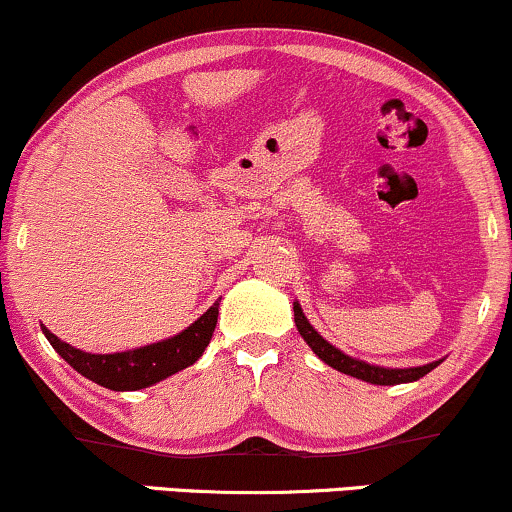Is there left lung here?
<instances>
[{"label": "left lung", "mask_w": 512, "mask_h": 512, "mask_svg": "<svg viewBox=\"0 0 512 512\" xmlns=\"http://www.w3.org/2000/svg\"><path fill=\"white\" fill-rule=\"evenodd\" d=\"M294 323H297V330L302 333L306 345L318 354V359H323L328 366L342 371V374L362 378V381L376 383V386H398V383L419 381V378L426 376L431 369H436V366L441 364V362H431L426 366H414V369H383V366H374V364H366V362H359V359L347 357V354L335 350L330 342H326L316 333L314 326L306 321V316L302 314V306L297 302H294Z\"/></svg>", "instance_id": "obj_1"}]
</instances>
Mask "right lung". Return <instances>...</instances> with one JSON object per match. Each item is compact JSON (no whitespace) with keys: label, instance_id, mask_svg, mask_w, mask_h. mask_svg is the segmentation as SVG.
<instances>
[{"label":"right lung","instance_id":"add662e5","mask_svg":"<svg viewBox=\"0 0 512 512\" xmlns=\"http://www.w3.org/2000/svg\"><path fill=\"white\" fill-rule=\"evenodd\" d=\"M215 323H218V304L210 306L198 321L170 340L117 354H88L66 345L45 326H42V333L54 350L62 354L64 362H69L78 374L98 386L110 390H141L194 364L213 338Z\"/></svg>","mask_w":512,"mask_h":512}]
</instances>
